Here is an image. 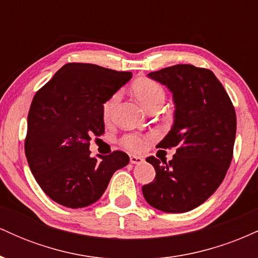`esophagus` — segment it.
Instances as JSON below:
<instances>
[{"label": "esophagus", "instance_id": "esophagus-1", "mask_svg": "<svg viewBox=\"0 0 258 258\" xmlns=\"http://www.w3.org/2000/svg\"><path fill=\"white\" fill-rule=\"evenodd\" d=\"M130 161H131V164H135V165H141L144 162V159L142 158V156H137V155H130Z\"/></svg>", "mask_w": 258, "mask_h": 258}]
</instances>
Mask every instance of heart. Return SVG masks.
<instances>
[{
  "instance_id": "heart-1",
  "label": "heart",
  "mask_w": 258,
  "mask_h": 258,
  "mask_svg": "<svg viewBox=\"0 0 258 258\" xmlns=\"http://www.w3.org/2000/svg\"><path fill=\"white\" fill-rule=\"evenodd\" d=\"M132 91L141 104L149 110L154 105L161 104L165 102V90L159 82L150 79H141L136 81L132 86ZM120 99V93H114L103 105V117L104 120H109L114 112L115 106ZM148 138L146 136L138 135V133H130L121 138V146L132 152H142L146 149Z\"/></svg>"
}]
</instances>
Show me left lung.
I'll use <instances>...</instances> for the list:
<instances>
[{
    "instance_id": "1",
    "label": "left lung",
    "mask_w": 258,
    "mask_h": 258,
    "mask_svg": "<svg viewBox=\"0 0 258 258\" xmlns=\"http://www.w3.org/2000/svg\"><path fill=\"white\" fill-rule=\"evenodd\" d=\"M172 92L174 121L158 148H174L173 159L147 161L155 178L143 185L150 206L167 214L195 209L215 193L233 159L236 115L220 80L209 69L177 64L148 74Z\"/></svg>"
}]
</instances>
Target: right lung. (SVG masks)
I'll return each mask as SVG.
<instances>
[{
	"label": "right lung",
	"instance_id": "obj_1",
	"mask_svg": "<svg viewBox=\"0 0 258 258\" xmlns=\"http://www.w3.org/2000/svg\"><path fill=\"white\" fill-rule=\"evenodd\" d=\"M132 74L96 64L68 63L40 88L28 115L25 155L41 189L55 203L81 209L96 203L126 153L90 156V141L104 133L103 104Z\"/></svg>",
	"mask_w": 258,
	"mask_h": 258
}]
</instances>
